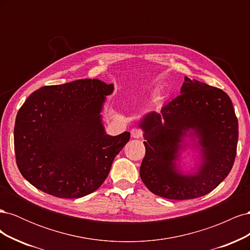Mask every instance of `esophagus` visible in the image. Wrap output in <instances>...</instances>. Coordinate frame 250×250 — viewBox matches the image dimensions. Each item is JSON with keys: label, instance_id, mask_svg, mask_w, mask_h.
Instances as JSON below:
<instances>
[{"label": "esophagus", "instance_id": "1", "mask_svg": "<svg viewBox=\"0 0 250 250\" xmlns=\"http://www.w3.org/2000/svg\"><path fill=\"white\" fill-rule=\"evenodd\" d=\"M130 133H131V137L133 139H140V138H142V135H143L142 130L138 129V128H133V129H131Z\"/></svg>", "mask_w": 250, "mask_h": 250}]
</instances>
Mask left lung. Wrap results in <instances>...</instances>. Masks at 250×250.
Masks as SVG:
<instances>
[{
	"instance_id": "obj_1",
	"label": "left lung",
	"mask_w": 250,
	"mask_h": 250,
	"mask_svg": "<svg viewBox=\"0 0 250 250\" xmlns=\"http://www.w3.org/2000/svg\"><path fill=\"white\" fill-rule=\"evenodd\" d=\"M139 126L146 140L140 175L157 196L173 200L201 197L232 168L239 125L230 98L220 88L185 77L180 95L161 113L149 112ZM188 133L197 137L201 146L202 164L194 174H184L176 164Z\"/></svg>"
}]
</instances>
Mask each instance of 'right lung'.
Returning <instances> with one entry per match:
<instances>
[{"label":"right lung","mask_w":250,"mask_h":250,"mask_svg":"<svg viewBox=\"0 0 250 250\" xmlns=\"http://www.w3.org/2000/svg\"><path fill=\"white\" fill-rule=\"evenodd\" d=\"M112 90L101 80L80 79L27 98L16 119L14 151L30 184L58 198H80L104 183L130 139L128 131L105 133L100 112Z\"/></svg>","instance_id":"obj_1"}]
</instances>
